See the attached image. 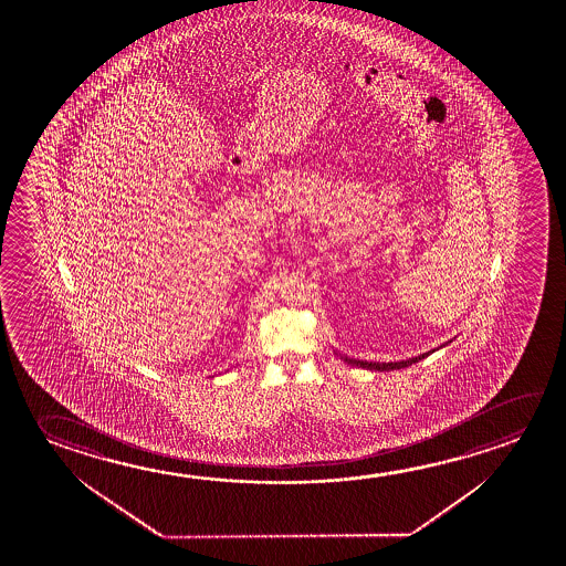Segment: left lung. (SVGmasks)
<instances>
[{"label":"left lung","instance_id":"1","mask_svg":"<svg viewBox=\"0 0 566 566\" xmlns=\"http://www.w3.org/2000/svg\"><path fill=\"white\" fill-rule=\"evenodd\" d=\"M432 352L422 353V355H418V357H412V359H407V361H390V363H375V361H359V359H352V357H342L343 361L349 363V365H355V367H361V369H371V371H395V369H405L408 365H412V363H418L420 359H424Z\"/></svg>","mask_w":566,"mask_h":566}]
</instances>
